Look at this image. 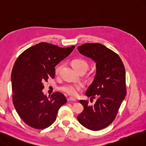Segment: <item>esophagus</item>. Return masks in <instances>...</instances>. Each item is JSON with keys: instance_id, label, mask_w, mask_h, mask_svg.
I'll return each instance as SVG.
<instances>
[{"instance_id": "obj_1", "label": "esophagus", "mask_w": 146, "mask_h": 146, "mask_svg": "<svg viewBox=\"0 0 146 146\" xmlns=\"http://www.w3.org/2000/svg\"><path fill=\"white\" fill-rule=\"evenodd\" d=\"M76 99L75 98H72V97H70V98H68V99H67V101L68 102H70V101H76Z\"/></svg>"}]
</instances>
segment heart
I'll return each mask as SVG.
<instances>
[{
  "label": "heart",
  "instance_id": "b5f03b06",
  "mask_svg": "<svg viewBox=\"0 0 146 146\" xmlns=\"http://www.w3.org/2000/svg\"><path fill=\"white\" fill-rule=\"evenodd\" d=\"M71 64L74 70L79 72L82 70L86 72L89 68V64L86 61L81 58H76L72 61ZM61 68V66L59 65L56 67L55 69L56 74H58ZM83 88L82 85L80 84H74V83H69L66 84V85L61 86L60 89L66 93L67 94L71 96H76L80 90Z\"/></svg>",
  "mask_w": 146,
  "mask_h": 146
}]
</instances>
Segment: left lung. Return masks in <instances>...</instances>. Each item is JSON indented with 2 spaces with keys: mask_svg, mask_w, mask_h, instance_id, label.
<instances>
[{
  "mask_svg": "<svg viewBox=\"0 0 146 146\" xmlns=\"http://www.w3.org/2000/svg\"><path fill=\"white\" fill-rule=\"evenodd\" d=\"M78 49L95 61L96 67V74L86 92L96 101L89 105L88 101L80 100L84 110L78 119L86 128L98 131L113 121L126 96L125 67L117 54L101 44L87 43Z\"/></svg>",
  "mask_w": 146,
  "mask_h": 146,
  "instance_id": "left-lung-1",
  "label": "left lung"
}]
</instances>
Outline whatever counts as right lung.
<instances>
[{"label": "right lung", "mask_w": 146, "mask_h": 146, "mask_svg": "<svg viewBox=\"0 0 146 146\" xmlns=\"http://www.w3.org/2000/svg\"><path fill=\"white\" fill-rule=\"evenodd\" d=\"M74 47L40 42L22 52L15 61L11 74L12 101L28 125L39 129L48 127L55 121L60 107L67 102L64 95L58 92L48 98L42 90L44 83L54 78L55 67Z\"/></svg>", "instance_id": "1"}]
</instances>
